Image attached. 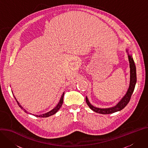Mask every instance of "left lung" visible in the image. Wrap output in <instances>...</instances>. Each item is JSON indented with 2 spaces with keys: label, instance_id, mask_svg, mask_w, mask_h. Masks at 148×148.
Returning a JSON list of instances; mask_svg holds the SVG:
<instances>
[{
  "label": "left lung",
  "instance_id": "1",
  "mask_svg": "<svg viewBox=\"0 0 148 148\" xmlns=\"http://www.w3.org/2000/svg\"><path fill=\"white\" fill-rule=\"evenodd\" d=\"M126 52H127L128 58L129 61V66H130V84L128 88V90L126 92L125 96L122 99L116 106L110 107V108H106V109H101L98 108V107L93 106L88 101V98L86 97V101L90 108L94 112H95L98 113L107 114H111L114 112L120 111L124 109L126 106V105L129 102L132 95L133 92L134 90H135V85L136 83V66L135 64V62L132 58V55H130L128 52V49H126Z\"/></svg>",
  "mask_w": 148,
  "mask_h": 148
}]
</instances>
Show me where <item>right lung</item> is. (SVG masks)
<instances>
[{"instance_id": "add662e5", "label": "right lung", "mask_w": 148, "mask_h": 148, "mask_svg": "<svg viewBox=\"0 0 148 148\" xmlns=\"http://www.w3.org/2000/svg\"><path fill=\"white\" fill-rule=\"evenodd\" d=\"M64 92L62 94V96H61V99H60V101H59V103H58V104H57V106L55 107V108H53L52 110H51V111H49V112H48V113H45V114H40V115H36L35 116H36V117H49V116H52V115H53V114H56L58 110H59V109L61 108V106H62V103H63V98H64ZM14 97H15V100H16V102H17V103H18V104L19 105V106L21 107V109H22L25 113H28V112L26 111L25 109H24L23 107H22V106L19 104V103L17 101V100L16 99V98H15V97L14 96ZM30 114H31V113H30Z\"/></svg>"}]
</instances>
